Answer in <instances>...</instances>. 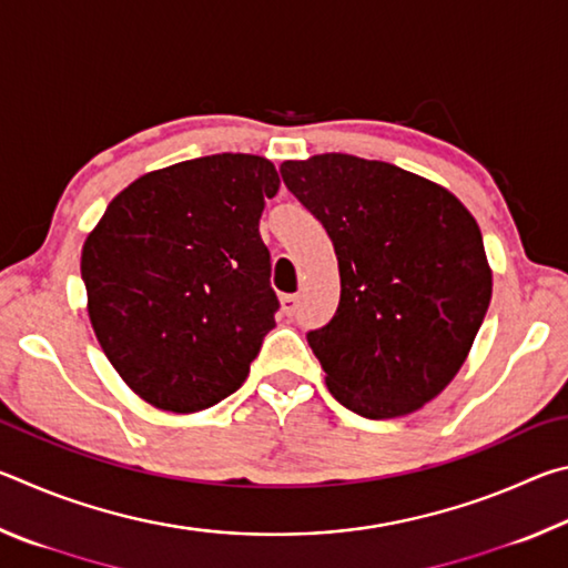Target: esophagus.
Segmentation results:
<instances>
[{"instance_id":"esophagus-1","label":"esophagus","mask_w":568,"mask_h":568,"mask_svg":"<svg viewBox=\"0 0 568 568\" xmlns=\"http://www.w3.org/2000/svg\"><path fill=\"white\" fill-rule=\"evenodd\" d=\"M281 307H283V313L287 315V318H293V315L297 313V307H301V295H283Z\"/></svg>"}]
</instances>
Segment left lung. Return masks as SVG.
<instances>
[{
  "label": "left lung",
  "instance_id": "1",
  "mask_svg": "<svg viewBox=\"0 0 568 568\" xmlns=\"http://www.w3.org/2000/svg\"><path fill=\"white\" fill-rule=\"evenodd\" d=\"M281 175L338 255V311L307 333L325 386L365 418L418 410L454 381L491 303L476 217L381 160L325 152L283 162Z\"/></svg>",
  "mask_w": 568,
  "mask_h": 568
}]
</instances>
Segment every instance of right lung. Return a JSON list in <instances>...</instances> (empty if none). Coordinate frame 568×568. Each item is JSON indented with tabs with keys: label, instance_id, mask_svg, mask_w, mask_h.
<instances>
[{
	"label": "right lung",
	"instance_id": "1",
	"mask_svg": "<svg viewBox=\"0 0 568 568\" xmlns=\"http://www.w3.org/2000/svg\"><path fill=\"white\" fill-rule=\"evenodd\" d=\"M277 187L261 155L185 160L124 187L84 240L92 331L150 406L197 413L243 386L275 325L257 225Z\"/></svg>",
	"mask_w": 568,
	"mask_h": 568
}]
</instances>
